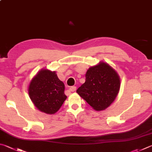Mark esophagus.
Masks as SVG:
<instances>
[{"mask_svg":"<svg viewBox=\"0 0 152 152\" xmlns=\"http://www.w3.org/2000/svg\"><path fill=\"white\" fill-rule=\"evenodd\" d=\"M76 86H71L70 88V89H69V90L70 91V92H74V91H76Z\"/></svg>","mask_w":152,"mask_h":152,"instance_id":"34e87169","label":"esophagus"}]
</instances>
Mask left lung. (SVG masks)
Instances as JSON below:
<instances>
[{
    "label": "left lung",
    "mask_w": 152,
    "mask_h": 152,
    "mask_svg": "<svg viewBox=\"0 0 152 152\" xmlns=\"http://www.w3.org/2000/svg\"><path fill=\"white\" fill-rule=\"evenodd\" d=\"M120 87L119 76L106 63L88 69L86 81L76 92L95 110L107 108L116 97Z\"/></svg>",
    "instance_id": "8db88e82"
}]
</instances>
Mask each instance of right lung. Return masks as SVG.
Returning a JSON list of instances; mask_svg holds the SVG:
<instances>
[{
  "label": "right lung",
  "mask_w": 152,
  "mask_h": 152,
  "mask_svg": "<svg viewBox=\"0 0 152 152\" xmlns=\"http://www.w3.org/2000/svg\"><path fill=\"white\" fill-rule=\"evenodd\" d=\"M64 84L55 72L46 69L40 70L30 82L28 94L35 106L46 114L56 113L67 96L64 94Z\"/></svg>",
  "instance_id": "right-lung-1"
}]
</instances>
